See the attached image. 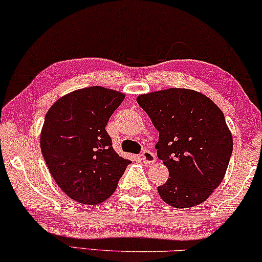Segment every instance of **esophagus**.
Segmentation results:
<instances>
[{
	"mask_svg": "<svg viewBox=\"0 0 262 262\" xmlns=\"http://www.w3.org/2000/svg\"><path fill=\"white\" fill-rule=\"evenodd\" d=\"M141 159H142L143 163H146L148 165L154 164L156 162L155 154L151 152L150 150H144L142 154H141Z\"/></svg>",
	"mask_w": 262,
	"mask_h": 262,
	"instance_id": "34e87169",
	"label": "esophagus"
}]
</instances>
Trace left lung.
Instances as JSON below:
<instances>
[{"label": "left lung", "instance_id": "obj_1", "mask_svg": "<svg viewBox=\"0 0 262 262\" xmlns=\"http://www.w3.org/2000/svg\"><path fill=\"white\" fill-rule=\"evenodd\" d=\"M160 132L157 156L169 178L157 188L173 207L205 202L225 176L233 140L221 108L206 95L188 89H167L136 98Z\"/></svg>", "mask_w": 262, "mask_h": 262}]
</instances>
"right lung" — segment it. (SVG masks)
<instances>
[{
	"mask_svg": "<svg viewBox=\"0 0 262 262\" xmlns=\"http://www.w3.org/2000/svg\"><path fill=\"white\" fill-rule=\"evenodd\" d=\"M124 97L106 87H86L58 99L45 115L41 154L53 180L73 201L105 202L130 163L114 150L105 129Z\"/></svg>",
	"mask_w": 262,
	"mask_h": 262,
	"instance_id": "right-lung-1",
	"label": "right lung"
}]
</instances>
